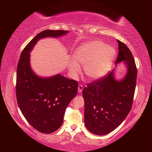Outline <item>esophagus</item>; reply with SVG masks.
I'll use <instances>...</instances> for the list:
<instances>
[{"label":"esophagus","instance_id":"1","mask_svg":"<svg viewBox=\"0 0 152 152\" xmlns=\"http://www.w3.org/2000/svg\"><path fill=\"white\" fill-rule=\"evenodd\" d=\"M82 91H83V85L79 84V86H78V93H82Z\"/></svg>","mask_w":152,"mask_h":152}]
</instances>
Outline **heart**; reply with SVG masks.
Listing matches in <instances>:
<instances>
[{
  "label": "heart",
  "mask_w": 152,
  "mask_h": 152,
  "mask_svg": "<svg viewBox=\"0 0 152 152\" xmlns=\"http://www.w3.org/2000/svg\"><path fill=\"white\" fill-rule=\"evenodd\" d=\"M115 50L111 45H106L102 41L95 40L84 43L75 54L76 61L84 65V72L88 77L97 79L104 75L111 67L115 59ZM69 69L72 75L80 71L75 61L71 60Z\"/></svg>",
  "instance_id": "b5f03b06"
}]
</instances>
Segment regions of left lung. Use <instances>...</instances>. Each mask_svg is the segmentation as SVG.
Here are the masks:
<instances>
[{
	"mask_svg": "<svg viewBox=\"0 0 152 152\" xmlns=\"http://www.w3.org/2000/svg\"><path fill=\"white\" fill-rule=\"evenodd\" d=\"M118 55L115 64L124 61L127 72L121 80H116L112 71L89 83L83 90L84 124L89 132L105 135L118 127L132 107L136 89L137 68L129 48L118 41Z\"/></svg>",
	"mask_w": 152,
	"mask_h": 152,
	"instance_id": "8db88e82",
	"label": "left lung"
}]
</instances>
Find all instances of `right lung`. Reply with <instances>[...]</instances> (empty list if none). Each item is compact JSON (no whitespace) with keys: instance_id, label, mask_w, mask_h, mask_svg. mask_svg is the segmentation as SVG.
<instances>
[{"instance_id":"obj_1","label":"right lung","mask_w":152,"mask_h":152,"mask_svg":"<svg viewBox=\"0 0 152 152\" xmlns=\"http://www.w3.org/2000/svg\"><path fill=\"white\" fill-rule=\"evenodd\" d=\"M68 32L46 30L39 33L25 47L18 63V105L30 125L43 134H50L61 126L66 107L77 93L78 83L61 74L47 78L37 76L31 69L30 53L40 39L59 37Z\"/></svg>"}]
</instances>
